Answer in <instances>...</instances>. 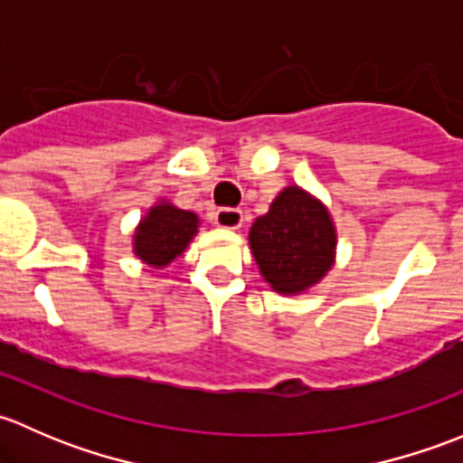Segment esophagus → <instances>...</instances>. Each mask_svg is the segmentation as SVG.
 Segmentation results:
<instances>
[{
    "label": "esophagus",
    "mask_w": 463,
    "mask_h": 463,
    "mask_svg": "<svg viewBox=\"0 0 463 463\" xmlns=\"http://www.w3.org/2000/svg\"><path fill=\"white\" fill-rule=\"evenodd\" d=\"M241 222H244V214H241L240 208H217V213H214V223L219 228L235 231V228L241 226Z\"/></svg>",
    "instance_id": "obj_1"
}]
</instances>
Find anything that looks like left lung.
I'll return each mask as SVG.
<instances>
[{"label": "left lung", "mask_w": 463, "mask_h": 463, "mask_svg": "<svg viewBox=\"0 0 463 463\" xmlns=\"http://www.w3.org/2000/svg\"><path fill=\"white\" fill-rule=\"evenodd\" d=\"M250 249L261 275L275 291H305L334 261L335 232L329 213L320 202L291 185L253 223Z\"/></svg>", "instance_id": "obj_1"}]
</instances>
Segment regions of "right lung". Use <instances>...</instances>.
Instances as JSON below:
<instances>
[{"instance_id":"1","label":"right lung","mask_w":463,"mask_h":463,"mask_svg":"<svg viewBox=\"0 0 463 463\" xmlns=\"http://www.w3.org/2000/svg\"><path fill=\"white\" fill-rule=\"evenodd\" d=\"M197 214L179 210L175 205L161 203L149 210L134 240V250L143 261L152 266L170 264L176 255L184 253L188 241L197 232Z\"/></svg>"}]
</instances>
